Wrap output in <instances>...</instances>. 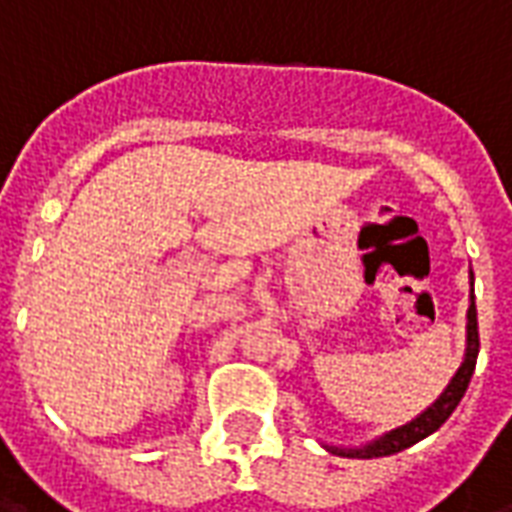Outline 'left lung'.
Returning <instances> with one entry per match:
<instances>
[{"label": "left lung", "instance_id": "left-lung-1", "mask_svg": "<svg viewBox=\"0 0 512 512\" xmlns=\"http://www.w3.org/2000/svg\"><path fill=\"white\" fill-rule=\"evenodd\" d=\"M469 279H472V293H469V310H466V351H463V362L458 367V373L450 378V384L444 386L433 403H430L422 414L400 425L395 430H386L384 436H376V439L365 441L359 447H337V444H323L332 455H343V458H384V455H395L400 450H408L411 444L428 439L430 433L436 430L450 419V414L458 408L461 397L466 395L469 389V381H472L474 365H477V354H480V332H477V307H474V274L469 271Z\"/></svg>", "mask_w": 512, "mask_h": 512}]
</instances>
